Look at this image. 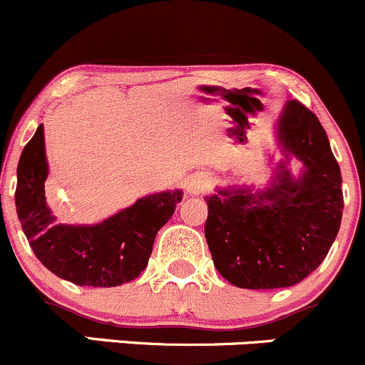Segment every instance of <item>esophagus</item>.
Masks as SVG:
<instances>
[{"mask_svg":"<svg viewBox=\"0 0 365 365\" xmlns=\"http://www.w3.org/2000/svg\"><path fill=\"white\" fill-rule=\"evenodd\" d=\"M210 185V178L203 173H197V175H190L187 178V192L190 196H200L201 192H205Z\"/></svg>","mask_w":365,"mask_h":365,"instance_id":"esophagus-1","label":"esophagus"}]
</instances>
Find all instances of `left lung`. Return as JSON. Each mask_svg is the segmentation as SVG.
<instances>
[{
    "label": "left lung",
    "mask_w": 365,
    "mask_h": 365,
    "mask_svg": "<svg viewBox=\"0 0 365 365\" xmlns=\"http://www.w3.org/2000/svg\"><path fill=\"white\" fill-rule=\"evenodd\" d=\"M275 128L284 160L268 185H231L206 197L213 264L238 288L298 284L322 264L341 227V169L316 114L288 101ZM292 158L302 165L297 177L287 168Z\"/></svg>",
    "instance_id": "left-lung-1"
}]
</instances>
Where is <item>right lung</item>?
Segmentation results:
<instances>
[{
	"instance_id": "add662e5",
	"label": "right lung",
	"mask_w": 365,
	"mask_h": 365,
	"mask_svg": "<svg viewBox=\"0 0 365 365\" xmlns=\"http://www.w3.org/2000/svg\"><path fill=\"white\" fill-rule=\"evenodd\" d=\"M47 175L40 123L17 165V217L43 267L77 286L113 288L139 277L157 233L183 196L182 190H165L141 197L102 222L58 224L46 201Z\"/></svg>"
}]
</instances>
